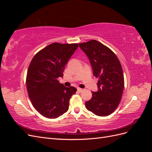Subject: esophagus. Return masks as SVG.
<instances>
[{"label": "esophagus", "mask_w": 152, "mask_h": 152, "mask_svg": "<svg viewBox=\"0 0 152 152\" xmlns=\"http://www.w3.org/2000/svg\"><path fill=\"white\" fill-rule=\"evenodd\" d=\"M77 91L80 93V92H82V91H83V89H81V88H79H79H77Z\"/></svg>", "instance_id": "1"}]
</instances>
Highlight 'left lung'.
<instances>
[{
    "label": "left lung",
    "instance_id": "obj_1",
    "mask_svg": "<svg viewBox=\"0 0 152 152\" xmlns=\"http://www.w3.org/2000/svg\"><path fill=\"white\" fill-rule=\"evenodd\" d=\"M89 58L93 75L98 79L97 92L86 102V108L98 116L106 117L116 110L123 94L124 79L120 61L112 50L96 40L79 44Z\"/></svg>",
    "mask_w": 152,
    "mask_h": 152
}]
</instances>
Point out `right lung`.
Listing matches in <instances>:
<instances>
[{
	"label": "right lung",
	"mask_w": 152,
	"mask_h": 152,
	"mask_svg": "<svg viewBox=\"0 0 152 152\" xmlns=\"http://www.w3.org/2000/svg\"><path fill=\"white\" fill-rule=\"evenodd\" d=\"M78 44L54 42L41 49L32 58L27 71L28 94L35 109L48 118H56L66 112L69 101L77 89L59 82L69 59Z\"/></svg>",
	"instance_id": "right-lung-1"
}]
</instances>
